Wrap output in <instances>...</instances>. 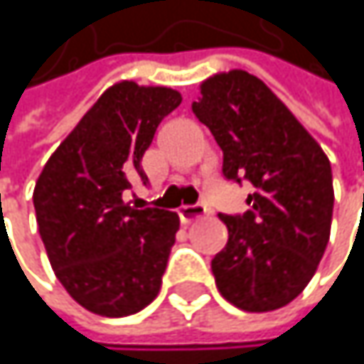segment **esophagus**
Here are the masks:
<instances>
[{
    "label": "esophagus",
    "instance_id": "1",
    "mask_svg": "<svg viewBox=\"0 0 364 364\" xmlns=\"http://www.w3.org/2000/svg\"><path fill=\"white\" fill-rule=\"evenodd\" d=\"M206 215V206L204 204H185L179 208V217H181L183 223H189L193 219H200Z\"/></svg>",
    "mask_w": 364,
    "mask_h": 364
}]
</instances>
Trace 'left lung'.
Returning <instances> with one entry per match:
<instances>
[{"mask_svg": "<svg viewBox=\"0 0 364 364\" xmlns=\"http://www.w3.org/2000/svg\"><path fill=\"white\" fill-rule=\"evenodd\" d=\"M191 111L223 151V177L253 185L245 213L219 215L230 238L210 261L217 289L247 312L282 308L306 289L327 249L328 158L280 99L247 71L206 80Z\"/></svg>", "mask_w": 364, "mask_h": 364, "instance_id": "8db88e82", "label": "left lung"}]
</instances>
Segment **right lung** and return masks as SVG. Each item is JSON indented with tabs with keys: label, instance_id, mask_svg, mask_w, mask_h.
Here are the masks:
<instances>
[{
	"label": "right lung",
	"instance_id": "right-lung-1",
	"mask_svg": "<svg viewBox=\"0 0 364 364\" xmlns=\"http://www.w3.org/2000/svg\"><path fill=\"white\" fill-rule=\"evenodd\" d=\"M181 105L171 88L122 82L101 95L46 162L33 191L50 265L86 310L122 318L160 293L179 217L124 202L158 124Z\"/></svg>",
	"mask_w": 364,
	"mask_h": 364
}]
</instances>
